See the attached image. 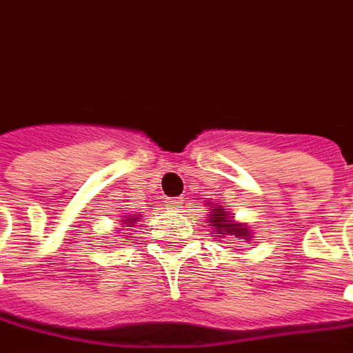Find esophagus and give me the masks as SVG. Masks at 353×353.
Returning a JSON list of instances; mask_svg holds the SVG:
<instances>
[{"label":"esophagus","mask_w":353,"mask_h":353,"mask_svg":"<svg viewBox=\"0 0 353 353\" xmlns=\"http://www.w3.org/2000/svg\"><path fill=\"white\" fill-rule=\"evenodd\" d=\"M170 202V206H174L176 210H179L181 208V204H183V200H168Z\"/></svg>","instance_id":"esophagus-1"}]
</instances>
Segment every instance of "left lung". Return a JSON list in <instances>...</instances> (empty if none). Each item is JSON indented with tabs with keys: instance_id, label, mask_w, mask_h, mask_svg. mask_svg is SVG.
I'll return each mask as SVG.
<instances>
[{
	"instance_id": "obj_1",
	"label": "left lung",
	"mask_w": 353,
	"mask_h": 353,
	"mask_svg": "<svg viewBox=\"0 0 353 353\" xmlns=\"http://www.w3.org/2000/svg\"><path fill=\"white\" fill-rule=\"evenodd\" d=\"M210 223H212V229H214V234L217 236H234L240 238V240H250V229L244 223H236L232 219V215H229L225 212V208L217 206L215 204L214 212H210Z\"/></svg>"
}]
</instances>
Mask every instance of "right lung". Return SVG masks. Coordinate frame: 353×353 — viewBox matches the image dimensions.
<instances>
[{
    "mask_svg": "<svg viewBox=\"0 0 353 353\" xmlns=\"http://www.w3.org/2000/svg\"><path fill=\"white\" fill-rule=\"evenodd\" d=\"M138 219H139L138 214H128V215H124L123 219H121V225H123V227H132V225L138 221Z\"/></svg>",
    "mask_w": 353,
    "mask_h": 353,
    "instance_id": "right-lung-1",
    "label": "right lung"
}]
</instances>
